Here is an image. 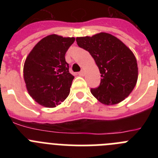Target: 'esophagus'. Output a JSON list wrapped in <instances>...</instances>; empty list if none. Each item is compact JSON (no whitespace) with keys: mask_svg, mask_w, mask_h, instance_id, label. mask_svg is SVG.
Here are the masks:
<instances>
[{"mask_svg":"<svg viewBox=\"0 0 158 158\" xmlns=\"http://www.w3.org/2000/svg\"><path fill=\"white\" fill-rule=\"evenodd\" d=\"M78 74H79V76H84V75H85V71L84 70L80 71V72L78 73Z\"/></svg>","mask_w":158,"mask_h":158,"instance_id":"1","label":"esophagus"}]
</instances>
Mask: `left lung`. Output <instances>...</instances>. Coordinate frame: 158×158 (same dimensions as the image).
<instances>
[{
  "instance_id": "left-lung-1",
  "label": "left lung",
  "mask_w": 158,
  "mask_h": 158,
  "mask_svg": "<svg viewBox=\"0 0 158 158\" xmlns=\"http://www.w3.org/2000/svg\"><path fill=\"white\" fill-rule=\"evenodd\" d=\"M77 43L89 51L101 73L99 87L91 93L100 103L113 105L127 97L136 85L138 64L133 52L114 35L101 32L77 37Z\"/></svg>"
}]
</instances>
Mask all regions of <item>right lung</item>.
Listing matches in <instances>:
<instances>
[{
	"mask_svg": "<svg viewBox=\"0 0 158 158\" xmlns=\"http://www.w3.org/2000/svg\"><path fill=\"white\" fill-rule=\"evenodd\" d=\"M75 38L51 35L32 49L23 65L29 95L38 104L54 107L69 96L74 77L69 72L65 55Z\"/></svg>",
	"mask_w": 158,
	"mask_h": 158,
	"instance_id": "obj_1",
	"label": "right lung"
}]
</instances>
